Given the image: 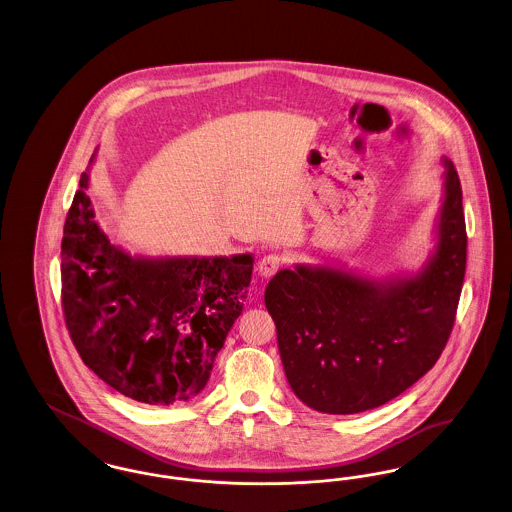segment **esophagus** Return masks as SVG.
<instances>
[{
  "label": "esophagus",
  "instance_id": "1",
  "mask_svg": "<svg viewBox=\"0 0 512 512\" xmlns=\"http://www.w3.org/2000/svg\"><path fill=\"white\" fill-rule=\"evenodd\" d=\"M282 265V259L278 257V255H265L261 261H259V274L261 276H265V278H270L272 274H276L278 272V268Z\"/></svg>",
  "mask_w": 512,
  "mask_h": 512
}]
</instances>
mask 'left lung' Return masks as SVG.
Returning a JSON list of instances; mask_svg holds the SVG:
<instances>
[{"instance_id": "left-lung-1", "label": "left lung", "mask_w": 512, "mask_h": 512, "mask_svg": "<svg viewBox=\"0 0 512 512\" xmlns=\"http://www.w3.org/2000/svg\"><path fill=\"white\" fill-rule=\"evenodd\" d=\"M434 247L418 270L372 278L297 263L268 282L265 305L293 393L311 409L355 414L411 388L449 340L466 268L463 192L443 157Z\"/></svg>"}]
</instances>
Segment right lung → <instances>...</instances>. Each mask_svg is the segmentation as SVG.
I'll list each match as a JSON object with an SVG mask.
<instances>
[{"label":"right lung","instance_id":"obj_1","mask_svg":"<svg viewBox=\"0 0 512 512\" xmlns=\"http://www.w3.org/2000/svg\"><path fill=\"white\" fill-rule=\"evenodd\" d=\"M94 151L90 165L96 161ZM90 174L63 228V311L84 365L122 395L178 405L209 382L224 340L242 315L253 255L130 253L101 230Z\"/></svg>","mask_w":512,"mask_h":512}]
</instances>
